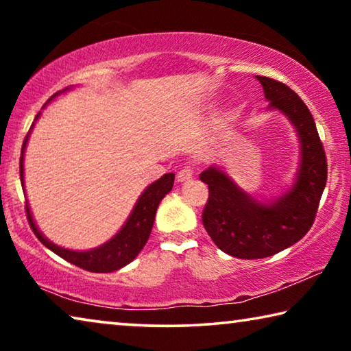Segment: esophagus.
<instances>
[{
	"label": "esophagus",
	"mask_w": 351,
	"mask_h": 351,
	"mask_svg": "<svg viewBox=\"0 0 351 351\" xmlns=\"http://www.w3.org/2000/svg\"><path fill=\"white\" fill-rule=\"evenodd\" d=\"M192 176H193V170L187 165V167H184L178 171L176 180H178V182H184V181H189Z\"/></svg>",
	"instance_id": "obj_1"
}]
</instances>
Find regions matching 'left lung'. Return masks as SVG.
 Segmentation results:
<instances>
[{"label": "left lung", "mask_w": 351, "mask_h": 351, "mask_svg": "<svg viewBox=\"0 0 351 351\" xmlns=\"http://www.w3.org/2000/svg\"><path fill=\"white\" fill-rule=\"evenodd\" d=\"M269 108L287 116L300 141V162L291 189L271 203H260L223 170L209 167L199 180L209 186L203 224L213 243L237 258L271 257L305 237L316 218L326 184V156L308 106L289 86L255 75Z\"/></svg>", "instance_id": "8db88e82"}]
</instances>
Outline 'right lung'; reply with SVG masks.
Returning <instances> with one entry per match:
<instances>
[{
  "label": "right lung",
  "instance_id": "obj_1",
  "mask_svg": "<svg viewBox=\"0 0 351 351\" xmlns=\"http://www.w3.org/2000/svg\"><path fill=\"white\" fill-rule=\"evenodd\" d=\"M58 94L60 93L54 94L49 100L58 96ZM38 116L40 112L37 117H35V121H37ZM31 130H29V133H31ZM29 133L26 134L25 142H23L20 158V180L23 187H25V165H23V161H25V148L27 144ZM173 182L175 175L165 173L162 178H159L158 181L150 184V186L144 190V193L139 197L138 203H136L133 212L130 213L127 223L122 226V229L119 230L111 240L104 243L102 246L91 249V251H71V249L60 247L47 240L38 230L37 224H35L32 218L31 209H29V204L26 203L27 221L31 224L35 237H37L47 249H51L52 252L57 254L58 257H62L69 261V263L90 272H112L123 268V266L128 265L130 261H133L136 258V255H138L142 251V247L145 246L148 237H150L152 232L158 206L165 195L170 192L171 187H173Z\"/></svg>",
  "mask_w": 351,
  "mask_h": 351
}]
</instances>
